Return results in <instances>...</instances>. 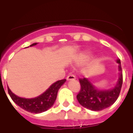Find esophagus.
<instances>
[{
	"instance_id": "esophagus-1",
	"label": "esophagus",
	"mask_w": 133,
	"mask_h": 133,
	"mask_svg": "<svg viewBox=\"0 0 133 133\" xmlns=\"http://www.w3.org/2000/svg\"><path fill=\"white\" fill-rule=\"evenodd\" d=\"M67 80H73V79H75V76L73 75H69L67 77Z\"/></svg>"
}]
</instances>
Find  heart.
Returning a JSON list of instances; mask_svg holds the SVG:
<instances>
[{
    "instance_id": "heart-1",
    "label": "heart",
    "mask_w": 133,
    "mask_h": 133,
    "mask_svg": "<svg viewBox=\"0 0 133 133\" xmlns=\"http://www.w3.org/2000/svg\"><path fill=\"white\" fill-rule=\"evenodd\" d=\"M89 53H83V54H80L79 56H78V60L81 62L85 61L86 60H87V59L89 58Z\"/></svg>"
}]
</instances>
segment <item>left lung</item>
<instances>
[{"label":"left lung","instance_id":"obj_1","mask_svg":"<svg viewBox=\"0 0 133 133\" xmlns=\"http://www.w3.org/2000/svg\"><path fill=\"white\" fill-rule=\"evenodd\" d=\"M118 63L119 77L116 85L111 89H99L95 87L88 78L79 79L81 89L77 95V99L80 105L91 111H102L111 107L116 101L123 84V74L120 59H117Z\"/></svg>","mask_w":133,"mask_h":133}]
</instances>
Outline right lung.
<instances>
[{
    "label": "right lung",
    "mask_w": 133,
    "mask_h": 133,
    "mask_svg": "<svg viewBox=\"0 0 133 133\" xmlns=\"http://www.w3.org/2000/svg\"><path fill=\"white\" fill-rule=\"evenodd\" d=\"M38 43H34L29 46H35ZM66 79H61L54 82L39 96L31 99L19 97L12 93L9 87H8V94L12 101L22 109L34 114H40L49 109L54 105L58 94V91L61 87L65 82Z\"/></svg>",
    "instance_id": "1"
}]
</instances>
